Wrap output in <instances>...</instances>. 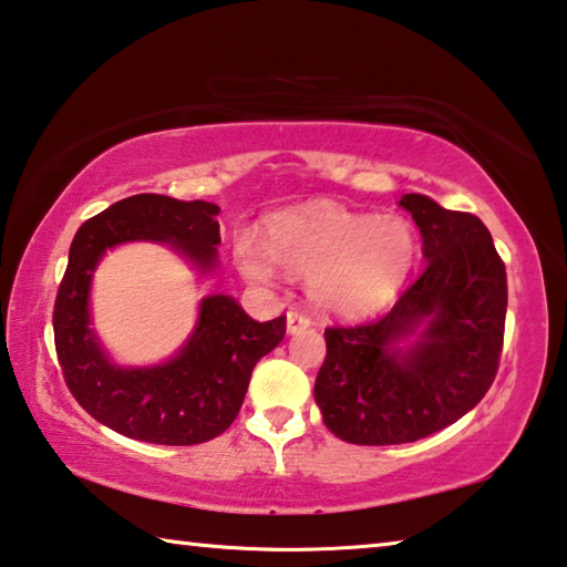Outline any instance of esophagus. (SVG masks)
Returning a JSON list of instances; mask_svg holds the SVG:
<instances>
[{"mask_svg":"<svg viewBox=\"0 0 567 567\" xmlns=\"http://www.w3.org/2000/svg\"><path fill=\"white\" fill-rule=\"evenodd\" d=\"M309 327H311V319L307 317V313H301V311L286 313V329H289V334L303 332V329H309Z\"/></svg>","mask_w":567,"mask_h":567,"instance_id":"obj_1","label":"esophagus"}]
</instances>
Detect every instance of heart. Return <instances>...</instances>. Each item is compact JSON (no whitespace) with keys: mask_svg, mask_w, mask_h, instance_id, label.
Listing matches in <instances>:
<instances>
[{"mask_svg":"<svg viewBox=\"0 0 567 567\" xmlns=\"http://www.w3.org/2000/svg\"><path fill=\"white\" fill-rule=\"evenodd\" d=\"M415 254V233L405 217H372L334 203L276 215L268 223V250L250 238L238 240L240 268L250 281L271 284L276 260L309 276L313 307L334 317H368L388 307L411 276Z\"/></svg>","mask_w":567,"mask_h":567,"instance_id":"obj_1","label":"heart"}]
</instances>
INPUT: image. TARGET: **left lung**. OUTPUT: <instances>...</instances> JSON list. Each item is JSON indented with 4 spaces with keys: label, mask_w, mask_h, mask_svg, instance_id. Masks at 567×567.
<instances>
[{
    "label": "left lung",
    "mask_w": 567,
    "mask_h": 567,
    "mask_svg": "<svg viewBox=\"0 0 567 567\" xmlns=\"http://www.w3.org/2000/svg\"><path fill=\"white\" fill-rule=\"evenodd\" d=\"M423 238V274L395 307L357 327H329L317 374L324 425L357 446L425 439L476 408L499 368L507 271L476 215L403 195Z\"/></svg>",
    "instance_id": "8db88e82"
}]
</instances>
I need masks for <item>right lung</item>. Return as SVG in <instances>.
I'll list each match as a JSON object with an SVG mask.
<instances>
[{
	"instance_id": "right-lung-1",
	"label": "right lung",
	"mask_w": 567,
	"mask_h": 567,
	"mask_svg": "<svg viewBox=\"0 0 567 567\" xmlns=\"http://www.w3.org/2000/svg\"><path fill=\"white\" fill-rule=\"evenodd\" d=\"M220 207L164 195H134L78 228L52 329L60 368L73 398L95 421L128 439L159 446H195L230 429L260 357L278 347L286 317L254 321L228 293L199 301L193 334L159 364H116L93 329L91 284L106 250L124 243H159L199 274L217 271Z\"/></svg>"
}]
</instances>
